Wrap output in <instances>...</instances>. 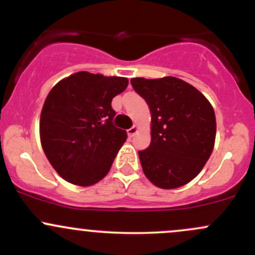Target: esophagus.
<instances>
[{
    "instance_id": "34e87169",
    "label": "esophagus",
    "mask_w": 255,
    "mask_h": 255,
    "mask_svg": "<svg viewBox=\"0 0 255 255\" xmlns=\"http://www.w3.org/2000/svg\"><path fill=\"white\" fill-rule=\"evenodd\" d=\"M136 132H138V127H136V126H133V127H130L129 129L127 130V134H128V136H130V138H132V136L135 135Z\"/></svg>"
}]
</instances>
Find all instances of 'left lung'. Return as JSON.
Segmentation results:
<instances>
[{
    "mask_svg": "<svg viewBox=\"0 0 255 255\" xmlns=\"http://www.w3.org/2000/svg\"><path fill=\"white\" fill-rule=\"evenodd\" d=\"M151 113V142L138 151L144 174L161 189L191 181L214 147L217 122L211 103L177 77L130 80Z\"/></svg>",
    "mask_w": 255,
    "mask_h": 255,
    "instance_id": "8db88e82",
    "label": "left lung"
}]
</instances>
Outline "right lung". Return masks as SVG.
I'll return each mask as SVG.
<instances>
[{"label":"right lung","mask_w":255,"mask_h":255,"mask_svg":"<svg viewBox=\"0 0 255 255\" xmlns=\"http://www.w3.org/2000/svg\"><path fill=\"white\" fill-rule=\"evenodd\" d=\"M128 86L126 77L76 72L52 88L40 119L41 144L61 178L80 186L102 180L127 139L114 126L113 98Z\"/></svg>","instance_id":"obj_1"}]
</instances>
